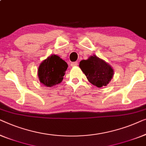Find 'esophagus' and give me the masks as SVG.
Returning <instances> with one entry per match:
<instances>
[{"label":"esophagus","instance_id":"esophagus-1","mask_svg":"<svg viewBox=\"0 0 146 146\" xmlns=\"http://www.w3.org/2000/svg\"><path fill=\"white\" fill-rule=\"evenodd\" d=\"M78 65V61H75V62H72L71 63V67H75Z\"/></svg>","mask_w":146,"mask_h":146}]
</instances>
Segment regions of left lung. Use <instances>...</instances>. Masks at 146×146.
Segmentation results:
<instances>
[{
	"instance_id": "obj_1",
	"label": "left lung",
	"mask_w": 146,
	"mask_h": 146,
	"mask_svg": "<svg viewBox=\"0 0 146 146\" xmlns=\"http://www.w3.org/2000/svg\"><path fill=\"white\" fill-rule=\"evenodd\" d=\"M79 67L90 83L97 87L107 85L113 77L112 67L94 55L87 60H82Z\"/></svg>"
}]
</instances>
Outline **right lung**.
I'll list each match as a JSON object with an SVG mask.
<instances>
[{"instance_id": "add662e5", "label": "right lung", "mask_w": 146, "mask_h": 146, "mask_svg": "<svg viewBox=\"0 0 146 146\" xmlns=\"http://www.w3.org/2000/svg\"><path fill=\"white\" fill-rule=\"evenodd\" d=\"M68 65L56 55H52L41 63L38 77L41 83L47 87L60 83L63 79Z\"/></svg>"}]
</instances>
